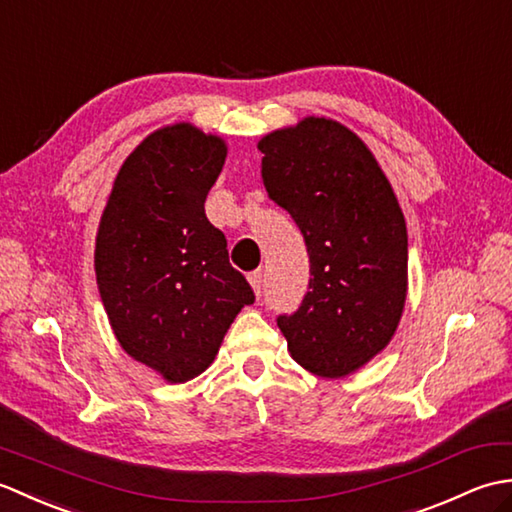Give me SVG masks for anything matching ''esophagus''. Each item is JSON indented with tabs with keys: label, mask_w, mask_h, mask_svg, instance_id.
I'll return each mask as SVG.
<instances>
[{
	"label": "esophagus",
	"mask_w": 512,
	"mask_h": 512,
	"mask_svg": "<svg viewBox=\"0 0 512 512\" xmlns=\"http://www.w3.org/2000/svg\"><path fill=\"white\" fill-rule=\"evenodd\" d=\"M248 281H250V286H253L255 295L262 297V290H264V275H262V270H253V273H248Z\"/></svg>",
	"instance_id": "obj_1"
}]
</instances>
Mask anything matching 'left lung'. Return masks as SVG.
Listing matches in <instances>:
<instances>
[{"instance_id":"left-lung-1","label":"left lung","mask_w":512,"mask_h":512,"mask_svg":"<svg viewBox=\"0 0 512 512\" xmlns=\"http://www.w3.org/2000/svg\"><path fill=\"white\" fill-rule=\"evenodd\" d=\"M268 198L299 226L310 257L308 292L277 325L308 372L341 378L394 336L407 297V226L363 140L328 118L268 134Z\"/></svg>"}]
</instances>
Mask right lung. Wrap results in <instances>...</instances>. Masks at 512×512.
<instances>
[{
    "label": "right lung",
    "mask_w": 512,
    "mask_h": 512,
    "mask_svg": "<svg viewBox=\"0 0 512 512\" xmlns=\"http://www.w3.org/2000/svg\"><path fill=\"white\" fill-rule=\"evenodd\" d=\"M224 158L222 140L191 125L158 129L118 171L96 237V284L118 343L171 383L202 374L255 301L204 213Z\"/></svg>",
    "instance_id": "add662e5"
}]
</instances>
